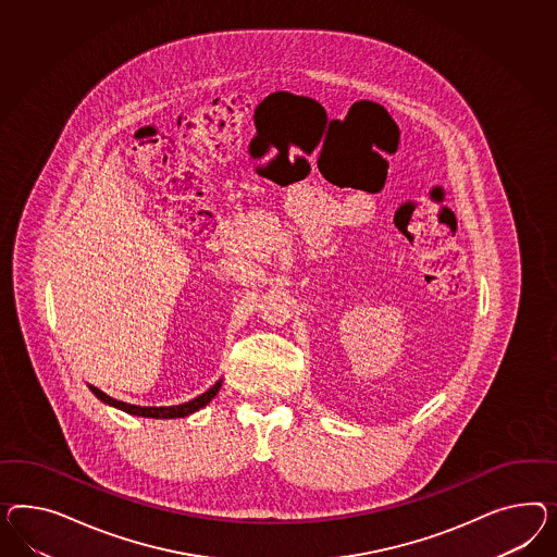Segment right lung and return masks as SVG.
Instances as JSON below:
<instances>
[{
	"mask_svg": "<svg viewBox=\"0 0 557 557\" xmlns=\"http://www.w3.org/2000/svg\"><path fill=\"white\" fill-rule=\"evenodd\" d=\"M223 385V376L212 385L211 389H207L205 393H200L195 399L181 404V406H162V407H150V406H134V404H125L120 399H113L109 397L107 393L97 389L89 385L90 392L95 393L97 399H101L106 406L117 407L121 411L129 413V416H139V418H153V420H174V418H186V416H193L198 409H202L205 406H209L214 395L219 393Z\"/></svg>",
	"mask_w": 557,
	"mask_h": 557,
	"instance_id": "1",
	"label": "right lung"
}]
</instances>
